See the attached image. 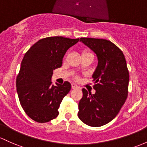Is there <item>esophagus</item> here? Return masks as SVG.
<instances>
[{
    "label": "esophagus",
    "mask_w": 147,
    "mask_h": 147,
    "mask_svg": "<svg viewBox=\"0 0 147 147\" xmlns=\"http://www.w3.org/2000/svg\"><path fill=\"white\" fill-rule=\"evenodd\" d=\"M71 86H72V89H77V88H78V86H77V84H75V83H72L71 84Z\"/></svg>",
    "instance_id": "34e87169"
}]
</instances>
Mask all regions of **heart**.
I'll return each mask as SVG.
<instances>
[{"mask_svg": "<svg viewBox=\"0 0 147 147\" xmlns=\"http://www.w3.org/2000/svg\"><path fill=\"white\" fill-rule=\"evenodd\" d=\"M87 53V52H85V53Z\"/></svg>", "mask_w": 147, "mask_h": 147, "instance_id": "obj_1", "label": "heart"}]
</instances>
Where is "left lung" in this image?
<instances>
[{
  "label": "left lung",
  "instance_id": "left-lung-1",
  "mask_svg": "<svg viewBox=\"0 0 147 147\" xmlns=\"http://www.w3.org/2000/svg\"><path fill=\"white\" fill-rule=\"evenodd\" d=\"M96 55L98 64L92 74L95 94L82 89L78 117L86 125L100 127L111 122L125 102L129 72L122 51L106 39L80 38Z\"/></svg>",
  "mask_w": 147,
  "mask_h": 147
}]
</instances>
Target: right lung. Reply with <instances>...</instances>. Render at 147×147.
<instances>
[{"label":"right lung","instance_id":"right-lung-1","mask_svg":"<svg viewBox=\"0 0 147 147\" xmlns=\"http://www.w3.org/2000/svg\"><path fill=\"white\" fill-rule=\"evenodd\" d=\"M79 38L47 37L38 41L22 61L16 86L20 104L27 115L38 123H47L59 114L58 108L71 84H51L55 68L62 66L66 51Z\"/></svg>","mask_w":147,"mask_h":147}]
</instances>
